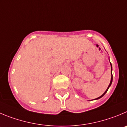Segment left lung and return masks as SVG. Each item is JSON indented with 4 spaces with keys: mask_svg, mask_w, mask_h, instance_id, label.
I'll return each mask as SVG.
<instances>
[{
    "mask_svg": "<svg viewBox=\"0 0 127 127\" xmlns=\"http://www.w3.org/2000/svg\"><path fill=\"white\" fill-rule=\"evenodd\" d=\"M109 61H110V60H109ZM110 65H111V73H112V64H111V63H110ZM111 75H112V76H111V81H110V84H109L108 86L107 89H106V90L105 91V93H104L102 95L100 96H99V97H98V98H96V99H99V98H101V97L105 95V93H106V92H107L108 90V88H110V86H111V85H112V81H113V75H112V74H111ZM95 99H94V100H95Z\"/></svg>",
    "mask_w": 127,
    "mask_h": 127,
    "instance_id": "left-lung-1",
    "label": "left lung"
}]
</instances>
